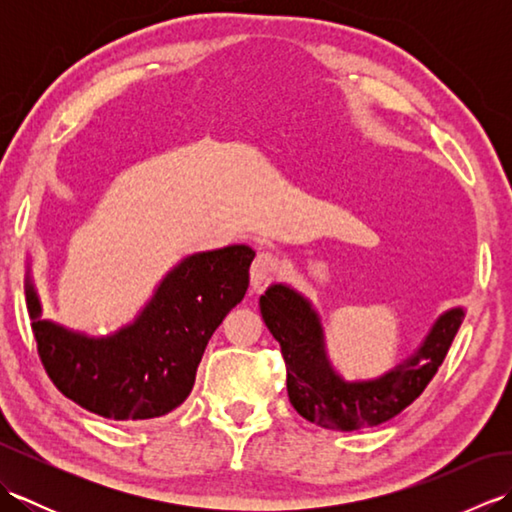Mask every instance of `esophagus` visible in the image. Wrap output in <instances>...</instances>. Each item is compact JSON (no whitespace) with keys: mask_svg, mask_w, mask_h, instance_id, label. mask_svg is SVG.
Here are the masks:
<instances>
[{"mask_svg":"<svg viewBox=\"0 0 512 512\" xmlns=\"http://www.w3.org/2000/svg\"><path fill=\"white\" fill-rule=\"evenodd\" d=\"M277 270L279 259L273 253H259L253 266H250V288H253V292H262L270 284V279L275 277Z\"/></svg>","mask_w":512,"mask_h":512,"instance_id":"obj_1","label":"esophagus"}]
</instances>
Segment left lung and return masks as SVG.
<instances>
[{
	"mask_svg": "<svg viewBox=\"0 0 512 512\" xmlns=\"http://www.w3.org/2000/svg\"><path fill=\"white\" fill-rule=\"evenodd\" d=\"M264 323L281 345L288 398L299 416L334 431L376 427L416 400L447 356L464 321V308L444 310L420 345L385 374L345 380L330 361L317 308L290 284L275 281L259 297Z\"/></svg>",
	"mask_w": 512,
	"mask_h": 512,
	"instance_id": "obj_1",
	"label": "left lung"
}]
</instances>
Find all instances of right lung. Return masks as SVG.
Here are the masks:
<instances>
[{"label":"right lung","instance_id":"add662e5","mask_svg":"<svg viewBox=\"0 0 512 512\" xmlns=\"http://www.w3.org/2000/svg\"><path fill=\"white\" fill-rule=\"evenodd\" d=\"M255 250L231 244L187 255L160 279L140 312L92 336L41 317L26 268V301L41 363L76 405L110 420H149L180 407L217 325L244 299Z\"/></svg>","mask_w":512,"mask_h":512}]
</instances>
